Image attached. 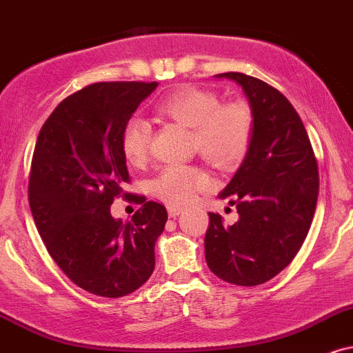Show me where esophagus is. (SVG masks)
I'll return each mask as SVG.
<instances>
[{"label":"esophagus","instance_id":"esophagus-1","mask_svg":"<svg viewBox=\"0 0 353 353\" xmlns=\"http://www.w3.org/2000/svg\"><path fill=\"white\" fill-rule=\"evenodd\" d=\"M168 212H169V217H171V219H176L177 215H179L181 212H182V207L171 205V207H168Z\"/></svg>","mask_w":353,"mask_h":353}]
</instances>
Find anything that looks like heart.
Wrapping results in <instances>:
<instances>
[{
    "label": "heart",
    "instance_id": "1",
    "mask_svg": "<svg viewBox=\"0 0 353 353\" xmlns=\"http://www.w3.org/2000/svg\"><path fill=\"white\" fill-rule=\"evenodd\" d=\"M158 113L192 130L197 151L217 168L227 169L240 163L252 141L253 118L243 101L220 105L219 97L209 90L182 87L158 103ZM151 126L133 118L121 131V152L131 165L148 158ZM210 184L209 176L199 168L172 164L151 182L152 194L171 205L192 202Z\"/></svg>",
    "mask_w": 353,
    "mask_h": 353
}]
</instances>
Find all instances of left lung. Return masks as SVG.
<instances>
[{"mask_svg": "<svg viewBox=\"0 0 353 353\" xmlns=\"http://www.w3.org/2000/svg\"><path fill=\"white\" fill-rule=\"evenodd\" d=\"M243 90L253 118L243 163L219 194L236 207L239 220L225 227L209 214L205 260L212 273L236 286H258L283 271L307 236L319 172L307 131L290 100L271 85L227 72Z\"/></svg>", "mask_w": 353, "mask_h": 353, "instance_id": "8db88e82", "label": "left lung"}]
</instances>
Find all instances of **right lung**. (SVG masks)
I'll return each mask as SVG.
<instances>
[{
	"instance_id": "right-lung-1",
	"label": "right lung",
	"mask_w": 353,
	"mask_h": 353,
	"mask_svg": "<svg viewBox=\"0 0 353 353\" xmlns=\"http://www.w3.org/2000/svg\"><path fill=\"white\" fill-rule=\"evenodd\" d=\"M158 82H100L57 105L34 148L29 205L41 239L72 283L92 294L121 298L154 270V245L168 212L143 203L130 222L110 207L130 181L121 131Z\"/></svg>"
}]
</instances>
